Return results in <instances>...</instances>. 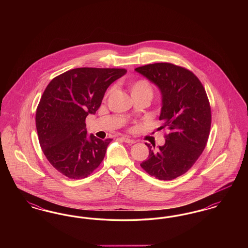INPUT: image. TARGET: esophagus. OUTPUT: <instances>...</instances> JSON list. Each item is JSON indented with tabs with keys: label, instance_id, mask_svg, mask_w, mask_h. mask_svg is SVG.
<instances>
[{
	"label": "esophagus",
	"instance_id": "obj_1",
	"mask_svg": "<svg viewBox=\"0 0 248 248\" xmlns=\"http://www.w3.org/2000/svg\"><path fill=\"white\" fill-rule=\"evenodd\" d=\"M122 140L125 143H128V144H134L136 142L134 140H130L128 138H122Z\"/></svg>",
	"mask_w": 248,
	"mask_h": 248
}]
</instances>
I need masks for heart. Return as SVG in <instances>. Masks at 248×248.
Segmentation results:
<instances>
[{
    "mask_svg": "<svg viewBox=\"0 0 248 248\" xmlns=\"http://www.w3.org/2000/svg\"><path fill=\"white\" fill-rule=\"evenodd\" d=\"M129 90L132 96L146 95L151 99L154 94V89L152 84L144 79H140L130 83Z\"/></svg>",
    "mask_w": 248,
    "mask_h": 248,
    "instance_id": "b5f03b06",
    "label": "heart"
}]
</instances>
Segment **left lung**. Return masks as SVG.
<instances>
[{
  "instance_id": "1",
  "label": "left lung",
  "mask_w": 248,
  "mask_h": 248,
  "mask_svg": "<svg viewBox=\"0 0 248 248\" xmlns=\"http://www.w3.org/2000/svg\"><path fill=\"white\" fill-rule=\"evenodd\" d=\"M154 83L162 94L159 120L169 133L165 143L150 150L142 168L160 180H171L186 173L200 157L209 137L211 109L199 79L182 67L154 63L135 69Z\"/></svg>"
}]
</instances>
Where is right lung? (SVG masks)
Segmentation results:
<instances>
[{
  "instance_id": "obj_1",
  "label": "right lung",
  "mask_w": 248,
  "mask_h": 248,
  "mask_svg": "<svg viewBox=\"0 0 248 248\" xmlns=\"http://www.w3.org/2000/svg\"><path fill=\"white\" fill-rule=\"evenodd\" d=\"M124 69L77 68L54 78L36 110V128L49 163L73 179L89 176L103 161L112 140L87 136L85 118L101 105L107 88Z\"/></svg>"
}]
</instances>
